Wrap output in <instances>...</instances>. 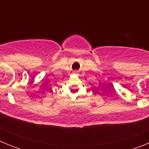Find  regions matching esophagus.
<instances>
[{"label":"esophagus","mask_w":149,"mask_h":149,"mask_svg":"<svg viewBox=\"0 0 149 149\" xmlns=\"http://www.w3.org/2000/svg\"><path fill=\"white\" fill-rule=\"evenodd\" d=\"M74 74H77V72H76V71L75 72H74Z\"/></svg>","instance_id":"34e87169"}]
</instances>
